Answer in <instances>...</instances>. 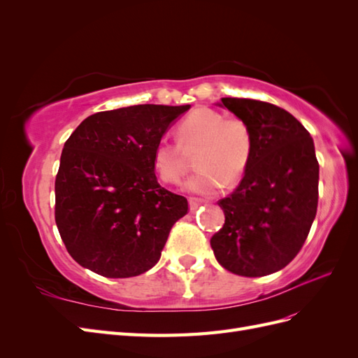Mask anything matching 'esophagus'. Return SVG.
Instances as JSON below:
<instances>
[{
	"label": "esophagus",
	"instance_id": "1",
	"mask_svg": "<svg viewBox=\"0 0 358 358\" xmlns=\"http://www.w3.org/2000/svg\"><path fill=\"white\" fill-rule=\"evenodd\" d=\"M204 203V200H201V199H196V197H191L189 199V209L191 210H196L199 206H201Z\"/></svg>",
	"mask_w": 358,
	"mask_h": 358
}]
</instances>
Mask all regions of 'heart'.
<instances>
[{
    "label": "heart",
    "mask_w": 358,
    "mask_h": 358,
    "mask_svg": "<svg viewBox=\"0 0 358 358\" xmlns=\"http://www.w3.org/2000/svg\"><path fill=\"white\" fill-rule=\"evenodd\" d=\"M178 142L167 136L157 140L152 166L166 183L180 182L187 170V154L199 152L194 164L199 167L187 180L188 191L212 194L239 182L251 164L254 134L241 116H225L210 107H199L178 124Z\"/></svg>",
    "instance_id": "b5f03b06"
}]
</instances>
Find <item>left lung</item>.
Returning <instances> with one entry per match:
<instances>
[{"instance_id":"left-lung-1","label":"left lung","mask_w":358,"mask_h":358,"mask_svg":"<svg viewBox=\"0 0 358 358\" xmlns=\"http://www.w3.org/2000/svg\"><path fill=\"white\" fill-rule=\"evenodd\" d=\"M221 103L251 125L254 154L239 187L218 201L225 222L210 245L229 272L266 276L294 259L315 220V148L308 129L275 104L251 99Z\"/></svg>"}]
</instances>
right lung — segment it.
Masks as SVG:
<instances>
[{
  "instance_id": "obj_1",
  "label": "right lung",
  "mask_w": 358,
  "mask_h": 358,
  "mask_svg": "<svg viewBox=\"0 0 358 358\" xmlns=\"http://www.w3.org/2000/svg\"><path fill=\"white\" fill-rule=\"evenodd\" d=\"M185 106L138 104L91 115L64 145L55 222L74 262L106 278L152 268L188 200L162 188L152 152Z\"/></svg>"
}]
</instances>
